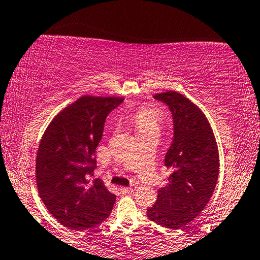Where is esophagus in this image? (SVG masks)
Listing matches in <instances>:
<instances>
[{
  "label": "esophagus",
  "mask_w": 260,
  "mask_h": 260,
  "mask_svg": "<svg viewBox=\"0 0 260 260\" xmlns=\"http://www.w3.org/2000/svg\"><path fill=\"white\" fill-rule=\"evenodd\" d=\"M135 188H137V186L132 185V186H129V187H120V191H121L122 193H129V192L135 191Z\"/></svg>",
  "instance_id": "esophagus-1"
}]
</instances>
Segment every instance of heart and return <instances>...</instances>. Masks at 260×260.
I'll use <instances>...</instances> for the list:
<instances>
[{"label":"heart","mask_w":260,"mask_h":260,"mask_svg":"<svg viewBox=\"0 0 260 260\" xmlns=\"http://www.w3.org/2000/svg\"><path fill=\"white\" fill-rule=\"evenodd\" d=\"M132 121L139 135L153 131L159 132L160 125L162 122V115L158 109L153 107H141L134 113Z\"/></svg>","instance_id":"obj_1"}]
</instances>
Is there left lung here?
<instances>
[{
    "instance_id": "obj_1",
    "label": "left lung",
    "mask_w": 260,
    "mask_h": 260,
    "mask_svg": "<svg viewBox=\"0 0 260 260\" xmlns=\"http://www.w3.org/2000/svg\"><path fill=\"white\" fill-rule=\"evenodd\" d=\"M165 102L173 115L174 137L165 156L171 170L168 184L147 208V217L171 230L187 228L213 194L219 174V153L213 131L196 104L168 90L154 95Z\"/></svg>"
}]
</instances>
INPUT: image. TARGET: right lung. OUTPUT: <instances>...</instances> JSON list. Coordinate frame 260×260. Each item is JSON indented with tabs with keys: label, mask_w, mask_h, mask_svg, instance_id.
I'll return each mask as SVG.
<instances>
[{
	"label": "right lung",
	"mask_w": 260,
	"mask_h": 260,
	"mask_svg": "<svg viewBox=\"0 0 260 260\" xmlns=\"http://www.w3.org/2000/svg\"><path fill=\"white\" fill-rule=\"evenodd\" d=\"M123 98L83 95L58 112L42 135L36 185L50 214L64 228L92 229L112 212L116 197L93 179L105 120Z\"/></svg>",
	"instance_id": "obj_1"
}]
</instances>
